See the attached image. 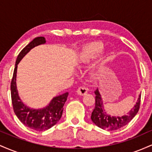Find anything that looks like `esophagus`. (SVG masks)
Here are the masks:
<instances>
[{
	"instance_id": "obj_1",
	"label": "esophagus",
	"mask_w": 152,
	"mask_h": 152,
	"mask_svg": "<svg viewBox=\"0 0 152 152\" xmlns=\"http://www.w3.org/2000/svg\"><path fill=\"white\" fill-rule=\"evenodd\" d=\"M87 92H88L87 88H86V87H83V86H80L77 90V93L78 95H80V96L85 95V94H87Z\"/></svg>"
}]
</instances>
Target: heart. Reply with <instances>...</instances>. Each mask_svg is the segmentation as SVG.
Returning <instances> with one entry per match:
<instances>
[{"label":"heart","instance_id":"obj_1","mask_svg":"<svg viewBox=\"0 0 152 152\" xmlns=\"http://www.w3.org/2000/svg\"><path fill=\"white\" fill-rule=\"evenodd\" d=\"M104 49L103 43L100 41H94L85 45L82 48L78 57L79 65L88 64L102 53ZM109 60V54L106 53L101 57L99 63L96 64L91 71V75L95 79H99L104 76L106 64Z\"/></svg>","mask_w":152,"mask_h":152}]
</instances>
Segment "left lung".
Segmentation results:
<instances>
[{
	"label": "left lung",
	"mask_w": 152,
	"mask_h": 152,
	"mask_svg": "<svg viewBox=\"0 0 152 152\" xmlns=\"http://www.w3.org/2000/svg\"><path fill=\"white\" fill-rule=\"evenodd\" d=\"M94 93L96 95L95 108L92 111L91 118L97 126L100 127L103 129L114 131L126 126L127 124L132 121V118L136 116V114L139 111L141 102V94L139 95V98L135 105L126 114L123 115V116H111V115L108 114L104 109L102 95L98 88H96V90H95Z\"/></svg>",
	"instance_id": "obj_1"
}]
</instances>
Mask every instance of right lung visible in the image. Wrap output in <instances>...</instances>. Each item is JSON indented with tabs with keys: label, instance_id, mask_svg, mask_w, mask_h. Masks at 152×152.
Returning <instances> with one entry per match:
<instances>
[{
	"label": "right lung",
	"instance_id": "right-lung-1",
	"mask_svg": "<svg viewBox=\"0 0 152 152\" xmlns=\"http://www.w3.org/2000/svg\"><path fill=\"white\" fill-rule=\"evenodd\" d=\"M44 37H37L23 49L17 57L14 72L10 83L11 99L15 114L20 121L33 130L42 132L51 128L61 118L64 106L67 100L69 93L66 92L53 97L49 104L42 109H33L24 104L18 95L16 86L17 68L19 62L34 47L46 43Z\"/></svg>",
	"mask_w": 152,
	"mask_h": 152
}]
</instances>
